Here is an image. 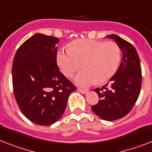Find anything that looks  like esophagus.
<instances>
[{"instance_id": "34e87169", "label": "esophagus", "mask_w": 152, "mask_h": 152, "mask_svg": "<svg viewBox=\"0 0 152 152\" xmlns=\"http://www.w3.org/2000/svg\"><path fill=\"white\" fill-rule=\"evenodd\" d=\"M78 91H79L80 93H82V94H86V93H87V92H88L87 89H78Z\"/></svg>"}]
</instances>
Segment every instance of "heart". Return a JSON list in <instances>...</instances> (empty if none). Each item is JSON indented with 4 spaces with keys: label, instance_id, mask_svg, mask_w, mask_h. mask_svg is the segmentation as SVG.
<instances>
[{
    "label": "heart",
    "instance_id": "b5f03b06",
    "mask_svg": "<svg viewBox=\"0 0 152 152\" xmlns=\"http://www.w3.org/2000/svg\"><path fill=\"white\" fill-rule=\"evenodd\" d=\"M121 60V50L114 42L89 39H76L70 48L59 50L56 62L66 76L71 77L81 68L74 81L81 87H88L98 82L105 83L115 73Z\"/></svg>",
    "mask_w": 152,
    "mask_h": 152
}]
</instances>
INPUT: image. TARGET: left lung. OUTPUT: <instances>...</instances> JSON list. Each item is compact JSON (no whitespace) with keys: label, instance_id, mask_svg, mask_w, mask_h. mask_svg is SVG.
<instances>
[{"label":"left lung","instance_id":"1","mask_svg":"<svg viewBox=\"0 0 152 152\" xmlns=\"http://www.w3.org/2000/svg\"><path fill=\"white\" fill-rule=\"evenodd\" d=\"M113 39L122 53V61L117 72L109 81L110 89L105 86L94 89L99 101L91 107L100 118L115 121L123 118L136 102L142 86V69L137 50L130 43L115 34L105 37Z\"/></svg>","mask_w":152,"mask_h":152}]
</instances>
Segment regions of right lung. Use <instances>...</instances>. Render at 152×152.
Here are the masks:
<instances>
[{
    "instance_id": "right-lung-1",
    "label": "right lung",
    "mask_w": 152,
    "mask_h": 152,
    "mask_svg": "<svg viewBox=\"0 0 152 152\" xmlns=\"http://www.w3.org/2000/svg\"><path fill=\"white\" fill-rule=\"evenodd\" d=\"M57 37L36 34L19 47L14 58V94L20 109L30 121L50 125L63 115L76 87L56 64Z\"/></svg>"
}]
</instances>
